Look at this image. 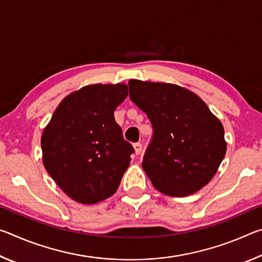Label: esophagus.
<instances>
[{
  "instance_id": "esophagus-1",
  "label": "esophagus",
  "mask_w": 262,
  "mask_h": 262,
  "mask_svg": "<svg viewBox=\"0 0 262 262\" xmlns=\"http://www.w3.org/2000/svg\"><path fill=\"white\" fill-rule=\"evenodd\" d=\"M134 149H135V154L136 155H140L141 151H142V144L140 143V142H136V143H134Z\"/></svg>"
}]
</instances>
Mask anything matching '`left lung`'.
I'll return each mask as SVG.
<instances>
[{
    "instance_id": "left-lung-1",
    "label": "left lung",
    "mask_w": 262,
    "mask_h": 262,
    "mask_svg": "<svg viewBox=\"0 0 262 262\" xmlns=\"http://www.w3.org/2000/svg\"><path fill=\"white\" fill-rule=\"evenodd\" d=\"M129 98L151 122L142 167L155 188L186 196L206 186L227 151L224 129L205 101L174 84L130 79Z\"/></svg>"
}]
</instances>
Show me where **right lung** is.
Masks as SVG:
<instances>
[{
    "label": "right lung",
    "mask_w": 262,
    "mask_h": 262,
    "mask_svg": "<svg viewBox=\"0 0 262 262\" xmlns=\"http://www.w3.org/2000/svg\"><path fill=\"white\" fill-rule=\"evenodd\" d=\"M127 95L123 83L84 86L61 101L43 129V165L73 200L94 205L117 192L134 152L114 119Z\"/></svg>",
    "instance_id": "add662e5"
}]
</instances>
